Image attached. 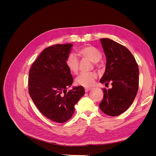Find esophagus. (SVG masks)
I'll list each match as a JSON object with an SVG mask.
<instances>
[{
    "mask_svg": "<svg viewBox=\"0 0 156 156\" xmlns=\"http://www.w3.org/2000/svg\"><path fill=\"white\" fill-rule=\"evenodd\" d=\"M91 89H92L91 88H88V87H86L85 88H84V90H85V92H87L90 91V90Z\"/></svg>",
    "mask_w": 156,
    "mask_h": 156,
    "instance_id": "1",
    "label": "esophagus"
}]
</instances>
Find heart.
Instances as JSON below:
<instances>
[{"mask_svg": "<svg viewBox=\"0 0 156 156\" xmlns=\"http://www.w3.org/2000/svg\"><path fill=\"white\" fill-rule=\"evenodd\" d=\"M78 54L94 63L99 62L102 57L100 51L92 45L84 46L79 49ZM66 65L71 73H76L79 68V60L77 56L73 53H70L66 60ZM96 78L97 74L95 72L81 73L75 79V83L79 86L88 87L92 85Z\"/></svg>", "mask_w": 156, "mask_h": 156, "instance_id": "obj_1", "label": "heart"}]
</instances>
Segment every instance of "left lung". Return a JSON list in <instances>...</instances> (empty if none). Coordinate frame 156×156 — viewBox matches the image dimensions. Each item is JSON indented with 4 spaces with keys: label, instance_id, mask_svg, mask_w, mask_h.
<instances>
[{
    "label": "left lung",
    "instance_id": "obj_1",
    "mask_svg": "<svg viewBox=\"0 0 156 156\" xmlns=\"http://www.w3.org/2000/svg\"><path fill=\"white\" fill-rule=\"evenodd\" d=\"M100 41L107 59L100 83L107 84L111 81L112 87L103 89L100 108L105 114L116 116L125 112L135 100L139 88V67L126 47L108 38Z\"/></svg>",
    "mask_w": 156,
    "mask_h": 156
}]
</instances>
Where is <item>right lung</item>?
Instances as JSON below:
<instances>
[{
	"label": "right lung",
	"mask_w": 156,
	"mask_h": 156,
	"mask_svg": "<svg viewBox=\"0 0 156 156\" xmlns=\"http://www.w3.org/2000/svg\"><path fill=\"white\" fill-rule=\"evenodd\" d=\"M72 46L56 44L45 49L29 71V91L33 102L45 116L58 123L72 116L75 105L85 93L82 86L67 92L73 81L66 65Z\"/></svg>",
	"instance_id": "obj_1"
}]
</instances>
